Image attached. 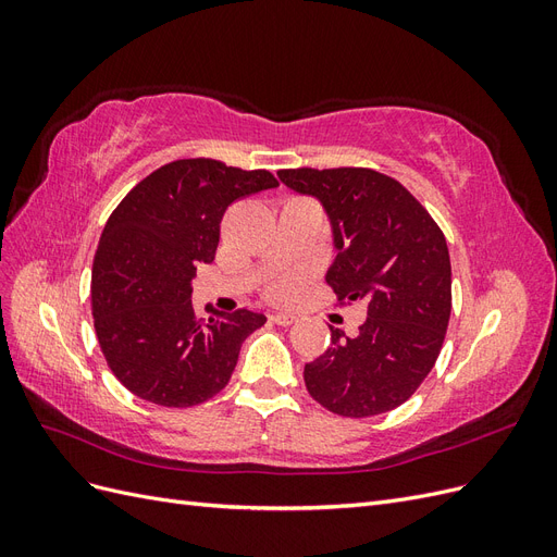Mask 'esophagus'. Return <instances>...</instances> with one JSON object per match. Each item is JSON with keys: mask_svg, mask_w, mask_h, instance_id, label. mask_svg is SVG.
Returning a JSON list of instances; mask_svg holds the SVG:
<instances>
[{"mask_svg": "<svg viewBox=\"0 0 557 557\" xmlns=\"http://www.w3.org/2000/svg\"><path fill=\"white\" fill-rule=\"evenodd\" d=\"M272 320H274L276 325L288 327V325L297 323V315H293V313H272Z\"/></svg>", "mask_w": 557, "mask_h": 557, "instance_id": "esophagus-1", "label": "esophagus"}]
</instances>
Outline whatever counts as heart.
<instances>
[{
    "label": "heart",
    "instance_id": "obj_1",
    "mask_svg": "<svg viewBox=\"0 0 557 557\" xmlns=\"http://www.w3.org/2000/svg\"><path fill=\"white\" fill-rule=\"evenodd\" d=\"M299 281H301L299 276H278L272 283H267L264 293L272 297V299H281V301L283 299H290L299 290Z\"/></svg>",
    "mask_w": 557,
    "mask_h": 557
}]
</instances>
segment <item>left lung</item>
Returning <instances> with one entry per match:
<instances>
[{
    "label": "left lung",
    "instance_id": "left-lung-1",
    "mask_svg": "<svg viewBox=\"0 0 557 557\" xmlns=\"http://www.w3.org/2000/svg\"><path fill=\"white\" fill-rule=\"evenodd\" d=\"M278 178L320 199L336 248L325 278L342 305H367L356 339L330 327V348L305 367L309 395L346 418L397 409L432 372L446 336L444 232L399 181L364 166H299L281 170Z\"/></svg>",
    "mask_w": 557,
    "mask_h": 557
}]
</instances>
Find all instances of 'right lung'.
<instances>
[{
	"label": "right lung",
	"instance_id": "add662e5",
	"mask_svg": "<svg viewBox=\"0 0 557 557\" xmlns=\"http://www.w3.org/2000/svg\"><path fill=\"white\" fill-rule=\"evenodd\" d=\"M267 170L176 160L148 174L113 209L92 262L99 348L132 395L185 409L227 385L246 336L267 323L239 309L199 318L197 262H211L232 201L276 188Z\"/></svg>",
	"mask_w": 557,
	"mask_h": 557
}]
</instances>
